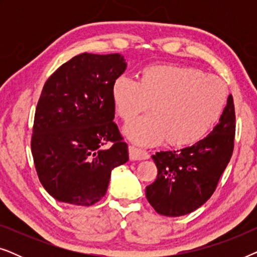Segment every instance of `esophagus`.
Masks as SVG:
<instances>
[{
    "label": "esophagus",
    "mask_w": 257,
    "mask_h": 257,
    "mask_svg": "<svg viewBox=\"0 0 257 257\" xmlns=\"http://www.w3.org/2000/svg\"><path fill=\"white\" fill-rule=\"evenodd\" d=\"M128 153H130V159L131 160H145L149 159L150 154L142 149L130 145L128 146Z\"/></svg>",
    "instance_id": "esophagus-1"
}]
</instances>
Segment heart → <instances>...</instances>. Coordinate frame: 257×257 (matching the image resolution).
I'll return each instance as SVG.
<instances>
[{
	"label": "heart",
	"instance_id": "obj_1",
	"mask_svg": "<svg viewBox=\"0 0 257 257\" xmlns=\"http://www.w3.org/2000/svg\"><path fill=\"white\" fill-rule=\"evenodd\" d=\"M227 98L223 82L188 65L144 68L139 80L121 76L112 85V99L125 122L149 110L152 114L125 127L132 142L173 147L194 145L205 138L222 114Z\"/></svg>",
	"mask_w": 257,
	"mask_h": 257
}]
</instances>
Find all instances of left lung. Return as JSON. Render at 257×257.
<instances>
[{
  "label": "left lung",
  "mask_w": 257,
  "mask_h": 257,
  "mask_svg": "<svg viewBox=\"0 0 257 257\" xmlns=\"http://www.w3.org/2000/svg\"><path fill=\"white\" fill-rule=\"evenodd\" d=\"M235 108L229 94L219 124L206 138L180 151L152 156L156 181L146 187V198L157 213L181 216L201 207L216 189L234 150Z\"/></svg>",
  "instance_id": "obj_1"
}]
</instances>
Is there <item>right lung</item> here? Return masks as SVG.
Segmentation results:
<instances>
[{
  "mask_svg": "<svg viewBox=\"0 0 257 257\" xmlns=\"http://www.w3.org/2000/svg\"><path fill=\"white\" fill-rule=\"evenodd\" d=\"M126 70L119 54H80L56 70L37 103L31 153L52 198L91 206L107 191L111 171L128 160L114 124L112 85ZM107 141L111 148H104Z\"/></svg>",
  "mask_w": 257,
  "mask_h": 257,
  "instance_id": "obj_1",
  "label": "right lung"
}]
</instances>
